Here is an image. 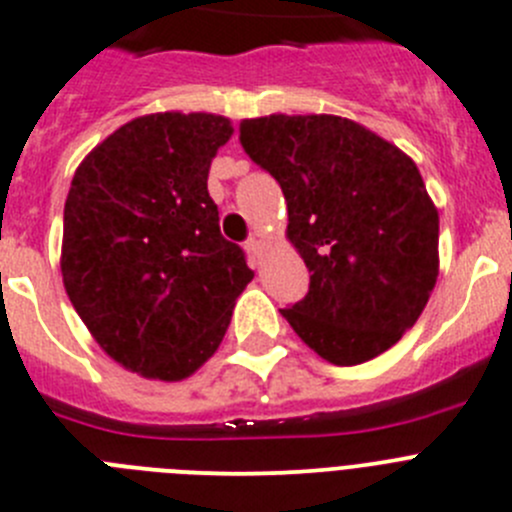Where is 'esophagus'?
Listing matches in <instances>:
<instances>
[{
	"label": "esophagus",
	"mask_w": 512,
	"mask_h": 512,
	"mask_svg": "<svg viewBox=\"0 0 512 512\" xmlns=\"http://www.w3.org/2000/svg\"><path fill=\"white\" fill-rule=\"evenodd\" d=\"M265 240L267 237L260 232V229H257V232H252L250 240H247V252H252V255H260L262 247H265Z\"/></svg>",
	"instance_id": "esophagus-1"
}]
</instances>
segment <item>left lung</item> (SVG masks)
<instances>
[{"label":"left lung","mask_w":512,"mask_h":512,"mask_svg":"<svg viewBox=\"0 0 512 512\" xmlns=\"http://www.w3.org/2000/svg\"><path fill=\"white\" fill-rule=\"evenodd\" d=\"M240 143L288 202V240L310 270L285 321L336 366L389 351L417 323L439 275V214L401 148L341 116L272 113Z\"/></svg>","instance_id":"8db88e82"}]
</instances>
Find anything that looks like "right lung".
<instances>
[{
  "label": "right lung",
  "instance_id": "right-lung-1",
  "mask_svg": "<svg viewBox=\"0 0 512 512\" xmlns=\"http://www.w3.org/2000/svg\"><path fill=\"white\" fill-rule=\"evenodd\" d=\"M229 118L151 113L78 166L62 219V283L123 369L181 381L212 356L255 272L219 232L207 176Z\"/></svg>",
  "mask_w": 512,
  "mask_h": 512
}]
</instances>
